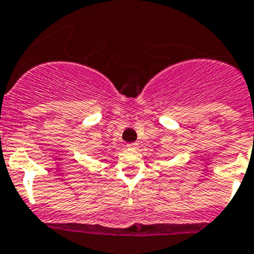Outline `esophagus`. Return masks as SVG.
Masks as SVG:
<instances>
[{
	"mask_svg": "<svg viewBox=\"0 0 254 254\" xmlns=\"http://www.w3.org/2000/svg\"><path fill=\"white\" fill-rule=\"evenodd\" d=\"M127 147L129 150H136L137 149V144H136V142H129V144L127 145Z\"/></svg>",
	"mask_w": 254,
	"mask_h": 254,
	"instance_id": "obj_1",
	"label": "esophagus"
}]
</instances>
